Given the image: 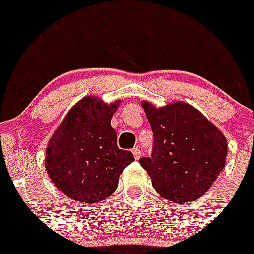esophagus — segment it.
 Returning a JSON list of instances; mask_svg holds the SVG:
<instances>
[{"mask_svg": "<svg viewBox=\"0 0 254 254\" xmlns=\"http://www.w3.org/2000/svg\"><path fill=\"white\" fill-rule=\"evenodd\" d=\"M132 154H133L135 159H140V157H141V150H140L138 146H136V148L132 149Z\"/></svg>", "mask_w": 254, "mask_h": 254, "instance_id": "34e87169", "label": "esophagus"}]
</instances>
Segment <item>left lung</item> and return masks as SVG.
<instances>
[{
    "label": "left lung",
    "instance_id": "1",
    "mask_svg": "<svg viewBox=\"0 0 254 254\" xmlns=\"http://www.w3.org/2000/svg\"><path fill=\"white\" fill-rule=\"evenodd\" d=\"M154 135L151 157L138 160L155 191L173 203L196 200L209 190L227 155L222 132L199 110L177 101L157 109L142 103Z\"/></svg>",
    "mask_w": 254,
    "mask_h": 254
}]
</instances>
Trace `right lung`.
I'll return each mask as SVG.
<instances>
[{
	"instance_id": "right-lung-1",
	"label": "right lung",
	"mask_w": 254,
	"mask_h": 254,
	"mask_svg": "<svg viewBox=\"0 0 254 254\" xmlns=\"http://www.w3.org/2000/svg\"><path fill=\"white\" fill-rule=\"evenodd\" d=\"M121 101L110 105L95 96L78 101L46 148L45 166L54 185L73 200L95 203L118 188L119 176L133 162L119 149L110 121Z\"/></svg>"
}]
</instances>
